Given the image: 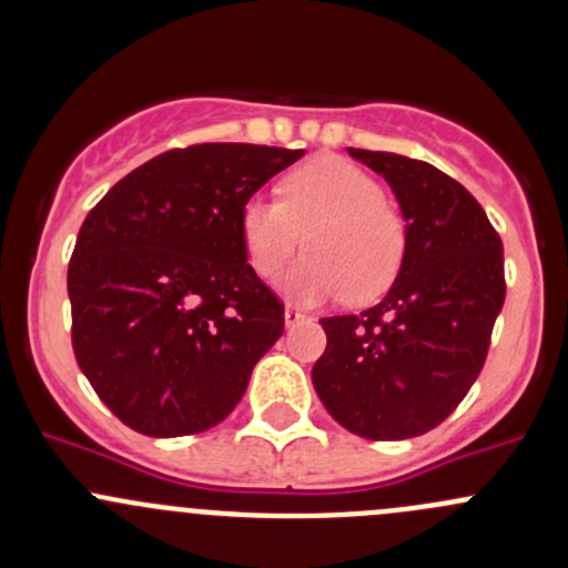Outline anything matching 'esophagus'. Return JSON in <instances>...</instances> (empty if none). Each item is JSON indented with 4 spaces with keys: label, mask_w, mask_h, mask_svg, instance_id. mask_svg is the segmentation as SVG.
Masks as SVG:
<instances>
[{
    "label": "esophagus",
    "mask_w": 568,
    "mask_h": 568,
    "mask_svg": "<svg viewBox=\"0 0 568 568\" xmlns=\"http://www.w3.org/2000/svg\"><path fill=\"white\" fill-rule=\"evenodd\" d=\"M307 316L302 311H296V307H285V326H296L302 324Z\"/></svg>",
    "instance_id": "esophagus-1"
}]
</instances>
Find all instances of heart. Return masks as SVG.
<instances>
[{
    "label": "heart",
    "mask_w": 568,
    "mask_h": 568,
    "mask_svg": "<svg viewBox=\"0 0 568 568\" xmlns=\"http://www.w3.org/2000/svg\"><path fill=\"white\" fill-rule=\"evenodd\" d=\"M277 192L280 200L250 197L239 216L257 277H277L305 233L307 255L283 280L291 300L316 305L346 294L371 302L390 288L404 261L406 227L368 170L318 156L291 170Z\"/></svg>",
    "instance_id": "1"
}]
</instances>
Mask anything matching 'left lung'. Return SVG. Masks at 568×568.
I'll use <instances>...</instances> for the list:
<instances>
[{"instance_id": "8db88e82", "label": "left lung", "mask_w": 568, "mask_h": 568, "mask_svg": "<svg viewBox=\"0 0 568 568\" xmlns=\"http://www.w3.org/2000/svg\"><path fill=\"white\" fill-rule=\"evenodd\" d=\"M348 156L390 183L406 250L379 305L321 318L326 348L313 387L357 437H420L462 404L484 368L506 300L503 242L478 200L432 164L363 148Z\"/></svg>"}]
</instances>
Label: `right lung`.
<instances>
[{
    "instance_id": "add662e5",
    "label": "right lung",
    "mask_w": 568,
    "mask_h": 568,
    "mask_svg": "<svg viewBox=\"0 0 568 568\" xmlns=\"http://www.w3.org/2000/svg\"><path fill=\"white\" fill-rule=\"evenodd\" d=\"M305 151L205 142L114 183L82 222L71 341L99 398L148 437L200 434L242 400L283 335V302L244 252L252 194Z\"/></svg>"
}]
</instances>
